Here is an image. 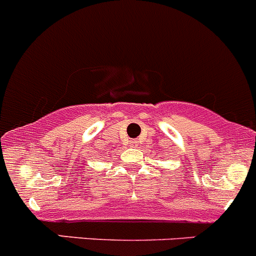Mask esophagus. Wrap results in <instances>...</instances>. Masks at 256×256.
Listing matches in <instances>:
<instances>
[{"mask_svg":"<svg viewBox=\"0 0 256 256\" xmlns=\"http://www.w3.org/2000/svg\"><path fill=\"white\" fill-rule=\"evenodd\" d=\"M131 144H132V145H134V144H135V142H131Z\"/></svg>","mask_w":256,"mask_h":256,"instance_id":"obj_1","label":"esophagus"}]
</instances>
